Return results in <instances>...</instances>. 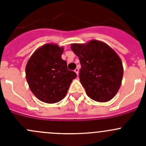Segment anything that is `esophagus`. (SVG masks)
Here are the masks:
<instances>
[{"instance_id": "1", "label": "esophagus", "mask_w": 146, "mask_h": 146, "mask_svg": "<svg viewBox=\"0 0 146 146\" xmlns=\"http://www.w3.org/2000/svg\"><path fill=\"white\" fill-rule=\"evenodd\" d=\"M75 72H76V74L78 75V74H79V69L78 68H76V69H75V70H74Z\"/></svg>"}]
</instances>
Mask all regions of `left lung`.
Returning a JSON list of instances; mask_svg holds the SVG:
<instances>
[{
	"label": "left lung",
	"instance_id": "obj_1",
	"mask_svg": "<svg viewBox=\"0 0 146 146\" xmlns=\"http://www.w3.org/2000/svg\"><path fill=\"white\" fill-rule=\"evenodd\" d=\"M71 49L80 60L79 78L88 96L100 102L112 99L120 88L123 73L117 53L98 40L86 44H73Z\"/></svg>",
	"mask_w": 146,
	"mask_h": 146
}]
</instances>
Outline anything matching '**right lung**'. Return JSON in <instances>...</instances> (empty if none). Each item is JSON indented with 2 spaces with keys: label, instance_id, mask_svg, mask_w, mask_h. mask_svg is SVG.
<instances>
[{
  "label": "right lung",
  "instance_id": "1",
  "mask_svg": "<svg viewBox=\"0 0 146 146\" xmlns=\"http://www.w3.org/2000/svg\"><path fill=\"white\" fill-rule=\"evenodd\" d=\"M64 48L46 44L38 48L28 61L26 78L32 93L40 101L53 104L64 99L70 83L77 77L61 58Z\"/></svg>",
  "mask_w": 146,
  "mask_h": 146
}]
</instances>
